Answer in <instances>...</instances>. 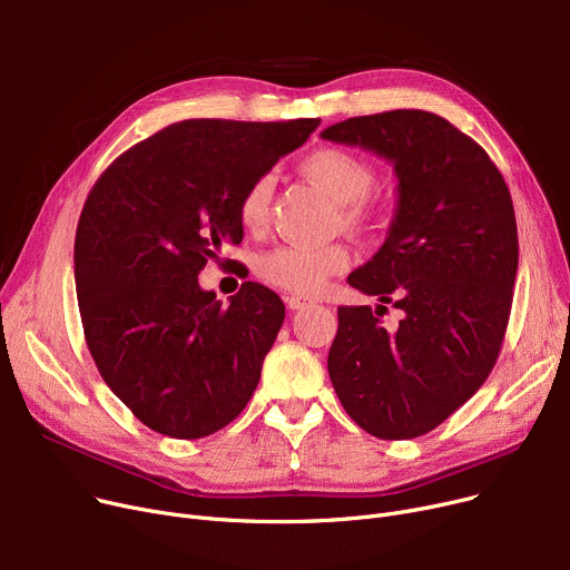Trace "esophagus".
<instances>
[{
  "instance_id": "1",
  "label": "esophagus",
  "mask_w": 570,
  "mask_h": 570,
  "mask_svg": "<svg viewBox=\"0 0 570 570\" xmlns=\"http://www.w3.org/2000/svg\"><path fill=\"white\" fill-rule=\"evenodd\" d=\"M286 301V307L291 309V312H297V309H305L307 305H309V301L307 297H301V295H286L284 297Z\"/></svg>"
}]
</instances>
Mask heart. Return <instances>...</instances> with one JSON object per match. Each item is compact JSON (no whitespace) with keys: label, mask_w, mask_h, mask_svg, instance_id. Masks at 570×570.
I'll return each instance as SVG.
<instances>
[{"label":"heart","mask_w":570,"mask_h":570,"mask_svg":"<svg viewBox=\"0 0 570 570\" xmlns=\"http://www.w3.org/2000/svg\"><path fill=\"white\" fill-rule=\"evenodd\" d=\"M301 168L312 183L340 203V219L344 226L357 228L370 224L372 207L367 194L374 185V168L363 157L342 147H321L303 159ZM269 194H273V179L267 175L249 185L239 200V222L245 228L258 230L265 226ZM348 263L351 254L344 245H279L256 258V275L275 288L314 295L327 279L344 273Z\"/></svg>","instance_id":"heart-1"}]
</instances>
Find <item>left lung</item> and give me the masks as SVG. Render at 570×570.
<instances>
[{"label": "left lung", "instance_id": "1", "mask_svg": "<svg viewBox=\"0 0 570 570\" xmlns=\"http://www.w3.org/2000/svg\"><path fill=\"white\" fill-rule=\"evenodd\" d=\"M323 140L393 164L397 207L381 249L348 284L383 305L340 307L327 374L353 421L379 439L441 425L492 372L518 275V226L485 149L428 110L348 117ZM405 316L385 332L377 312Z\"/></svg>", "mask_w": 570, "mask_h": 570}]
</instances>
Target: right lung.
I'll return each mask as SVG.
<instances>
[{"label": "right lung", "instance_id": "obj_1", "mask_svg": "<svg viewBox=\"0 0 570 570\" xmlns=\"http://www.w3.org/2000/svg\"><path fill=\"white\" fill-rule=\"evenodd\" d=\"M321 119H185L117 157L76 230L85 340L110 391L173 439L226 428L254 395L284 303L245 282L224 307L198 273L243 243L239 200Z\"/></svg>", "mask_w": 570, "mask_h": 570}]
</instances>
